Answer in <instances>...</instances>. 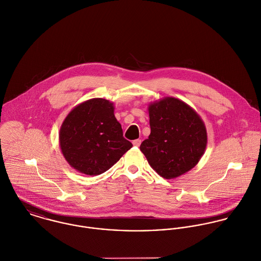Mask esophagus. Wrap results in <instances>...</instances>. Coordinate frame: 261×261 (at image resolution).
<instances>
[{
	"instance_id": "esophagus-1",
	"label": "esophagus",
	"mask_w": 261,
	"mask_h": 261,
	"mask_svg": "<svg viewBox=\"0 0 261 261\" xmlns=\"http://www.w3.org/2000/svg\"><path fill=\"white\" fill-rule=\"evenodd\" d=\"M140 144H141V140L140 139H136V140L133 141V145L134 146H139Z\"/></svg>"
}]
</instances>
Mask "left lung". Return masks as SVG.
<instances>
[{
	"label": "left lung",
	"instance_id": "1",
	"mask_svg": "<svg viewBox=\"0 0 261 261\" xmlns=\"http://www.w3.org/2000/svg\"><path fill=\"white\" fill-rule=\"evenodd\" d=\"M150 135L140 150L157 173L177 177L197 165L207 146V131L189 105L165 98L149 106Z\"/></svg>",
	"mask_w": 261,
	"mask_h": 261
}]
</instances>
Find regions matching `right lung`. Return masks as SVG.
<instances>
[{
    "label": "right lung",
    "mask_w": 261,
    "mask_h": 261,
    "mask_svg": "<svg viewBox=\"0 0 261 261\" xmlns=\"http://www.w3.org/2000/svg\"><path fill=\"white\" fill-rule=\"evenodd\" d=\"M59 142L67 162L88 175L107 171L133 146L123 137L113 103L101 98L86 101L67 115Z\"/></svg>",
    "instance_id": "1"
}]
</instances>
